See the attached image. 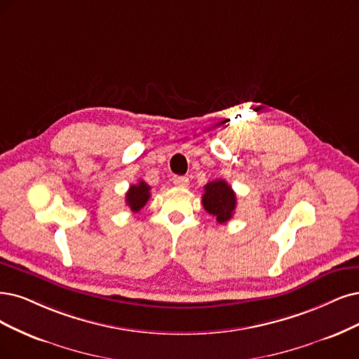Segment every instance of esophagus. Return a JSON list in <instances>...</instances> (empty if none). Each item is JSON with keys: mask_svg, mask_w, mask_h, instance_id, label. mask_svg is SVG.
Segmentation results:
<instances>
[{"mask_svg": "<svg viewBox=\"0 0 359 359\" xmlns=\"http://www.w3.org/2000/svg\"><path fill=\"white\" fill-rule=\"evenodd\" d=\"M172 183H175L177 188H187L189 184V179L187 176H175L172 177Z\"/></svg>", "mask_w": 359, "mask_h": 359, "instance_id": "1", "label": "esophagus"}]
</instances>
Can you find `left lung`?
Segmentation results:
<instances>
[{"instance_id":"obj_1","label":"left lung","mask_w":359,"mask_h":359,"mask_svg":"<svg viewBox=\"0 0 359 359\" xmlns=\"http://www.w3.org/2000/svg\"><path fill=\"white\" fill-rule=\"evenodd\" d=\"M203 205L219 223H226L236 208V195L226 180H213L204 187Z\"/></svg>"}]
</instances>
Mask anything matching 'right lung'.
<instances>
[{
    "label": "right lung",
    "mask_w": 359,
    "mask_h": 359,
    "mask_svg": "<svg viewBox=\"0 0 359 359\" xmlns=\"http://www.w3.org/2000/svg\"><path fill=\"white\" fill-rule=\"evenodd\" d=\"M149 191H151V187L143 180H140L137 184H131L130 189L126 194V204L130 207L131 211L137 213V211H140V208H143L151 198Z\"/></svg>",
    "instance_id": "add662e5"
}]
</instances>
